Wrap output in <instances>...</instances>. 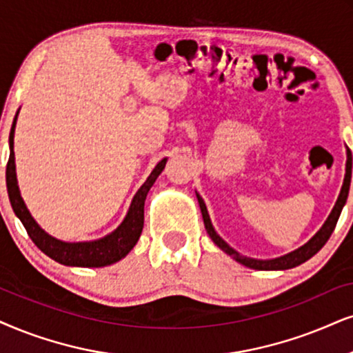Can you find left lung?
Segmentation results:
<instances>
[{"label": "left lung", "mask_w": 353, "mask_h": 353, "mask_svg": "<svg viewBox=\"0 0 353 353\" xmlns=\"http://www.w3.org/2000/svg\"><path fill=\"white\" fill-rule=\"evenodd\" d=\"M347 158H349V156H347ZM350 179H352V164H350V159H347L345 177H343V184H342L341 194H339L337 202H336V205H334L332 212L329 213L327 220L324 221V225L321 226L318 233H316L313 238L307 241L306 244H303L301 248H298V249H295V251L285 254V256L275 257V259H254V257H248V256H243V254H239L238 251H236V249L231 248L230 244L226 243V241L223 239L221 236L216 233L215 228H213L212 220H210V215H208V212H207V205H205L203 199L200 197V195H197V200H199L200 210H202L205 230H207V233H208L210 238H212L213 243H215L216 246L220 248L223 252L228 254L230 257H233L236 262H239V264H243L244 267H249V269H254V270H287V269H293V267L300 265V264H303V262H306L307 259L313 257L314 254L319 252L321 248H323L324 244L327 243V239L331 238L332 231H334V228H336V225H337L339 216H341V212H342L343 205H345L347 197H349Z\"/></svg>", "instance_id": "8db88e82"}]
</instances>
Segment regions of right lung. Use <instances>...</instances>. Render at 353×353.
<instances>
[{"mask_svg":"<svg viewBox=\"0 0 353 353\" xmlns=\"http://www.w3.org/2000/svg\"><path fill=\"white\" fill-rule=\"evenodd\" d=\"M17 114H19V110H17L16 117L12 120V127L10 133V161H8L6 166V185L11 207L14 210L16 216L19 218L22 225H24L30 239L34 241V244L40 249V251L47 254V256L53 259V261H57L58 264L70 267H105L119 262L120 259H123L132 251L133 246L138 243V239H140L145 221L146 195H148L151 185L154 184L156 179H158L159 174L163 172L168 158L161 159V161L156 164L154 169L148 176V179L145 181V184L137 190L123 221L120 223L112 233L105 234L104 238L94 241L66 243V241L53 238V236L48 234L46 230L40 228V225L34 220V216L30 215L29 208L26 207L24 200L21 197L19 185H17L14 161V130Z\"/></svg>","mask_w":353,"mask_h":353,"instance_id":"1","label":"right lung"}]
</instances>
